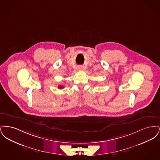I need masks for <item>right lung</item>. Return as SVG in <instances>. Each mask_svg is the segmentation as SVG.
Segmentation results:
<instances>
[{
  "label": "right lung",
  "mask_w": 160,
  "mask_h": 160,
  "mask_svg": "<svg viewBox=\"0 0 160 160\" xmlns=\"http://www.w3.org/2000/svg\"><path fill=\"white\" fill-rule=\"evenodd\" d=\"M59 89H62V86H59Z\"/></svg>",
  "instance_id": "right-lung-1"
}]
</instances>
